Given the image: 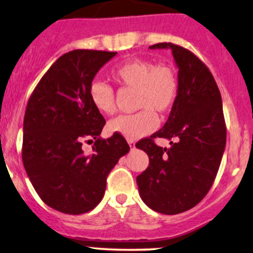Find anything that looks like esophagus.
<instances>
[{
  "mask_svg": "<svg viewBox=\"0 0 253 253\" xmlns=\"http://www.w3.org/2000/svg\"><path fill=\"white\" fill-rule=\"evenodd\" d=\"M128 145H129V148H131V150L135 149V143L133 140H128Z\"/></svg>",
  "mask_w": 253,
  "mask_h": 253,
  "instance_id": "esophagus-1",
  "label": "esophagus"
}]
</instances>
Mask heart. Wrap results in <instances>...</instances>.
<instances>
[{"label":"heart","instance_id":"heart-1","mask_svg":"<svg viewBox=\"0 0 253 253\" xmlns=\"http://www.w3.org/2000/svg\"><path fill=\"white\" fill-rule=\"evenodd\" d=\"M114 82L121 88L135 90V108L140 112L121 115L108 124V129L128 140L139 139L157 128L158 116L169 113L179 93V78L171 66L146 59L126 60L112 72ZM88 97L97 112L104 115L115 113V93L109 85L93 82Z\"/></svg>","mask_w":253,"mask_h":253}]
</instances>
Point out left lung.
Instances as JSON below:
<instances>
[{
  "label": "left lung",
  "mask_w": 253,
  "mask_h": 253,
  "mask_svg": "<svg viewBox=\"0 0 253 253\" xmlns=\"http://www.w3.org/2000/svg\"><path fill=\"white\" fill-rule=\"evenodd\" d=\"M150 49H170L179 68V93L165 126L135 144L149 156V167L137 176L140 198L150 209L176 215L196 207L209 192L226 146L222 98L211 72L190 50L173 43ZM155 137L171 140L161 148Z\"/></svg>",
  "instance_id": "1"
}]
</instances>
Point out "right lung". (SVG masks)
<instances>
[{"mask_svg": "<svg viewBox=\"0 0 253 253\" xmlns=\"http://www.w3.org/2000/svg\"><path fill=\"white\" fill-rule=\"evenodd\" d=\"M116 55L78 49L63 54L33 90L24 118L23 163L42 201L69 215L92 210L103 198L107 176L129 151L124 137H99L105 125L88 97L93 78ZM93 139L85 155L82 140Z\"/></svg>", "mask_w": 253, "mask_h": 253, "instance_id": "obj_1", "label": "right lung"}]
</instances>
